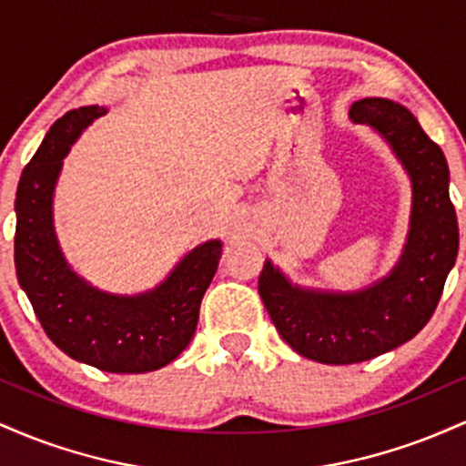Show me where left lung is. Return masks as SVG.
Segmentation results:
<instances>
[{
	"label": "left lung",
	"mask_w": 466,
	"mask_h": 466,
	"mask_svg": "<svg viewBox=\"0 0 466 466\" xmlns=\"http://www.w3.org/2000/svg\"><path fill=\"white\" fill-rule=\"evenodd\" d=\"M350 117L381 133L411 177V229L399 265L360 293L304 291L271 263L258 278V293L282 339L307 360L333 366L372 360L419 333L434 315L458 256V218L441 147L392 100L363 98L352 105Z\"/></svg>",
	"instance_id": "obj_1"
}]
</instances>
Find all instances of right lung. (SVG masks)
I'll return each mask as SVG.
<instances>
[{"mask_svg":"<svg viewBox=\"0 0 466 466\" xmlns=\"http://www.w3.org/2000/svg\"><path fill=\"white\" fill-rule=\"evenodd\" d=\"M103 114V106H80L58 117L21 173L15 265L46 335L66 355L105 372L140 374L177 360L190 344L221 240L192 249L162 285L136 298L98 291L69 269L52 228V192L69 147Z\"/></svg>","mask_w":466,"mask_h":466,"instance_id":"add662e5","label":"right lung"}]
</instances>
